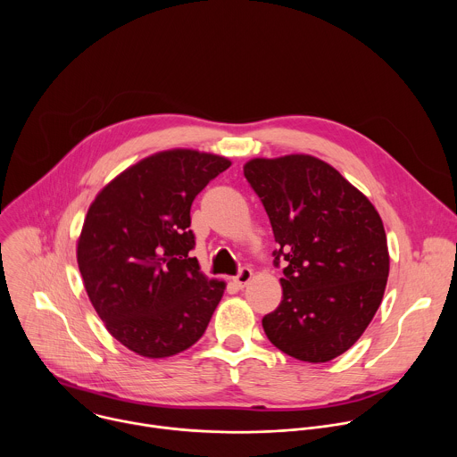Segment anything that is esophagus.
I'll return each instance as SVG.
<instances>
[{
	"label": "esophagus",
	"instance_id": "esophagus-1",
	"mask_svg": "<svg viewBox=\"0 0 457 457\" xmlns=\"http://www.w3.org/2000/svg\"><path fill=\"white\" fill-rule=\"evenodd\" d=\"M251 278H253V271H251L249 268H242V270L238 271V275L235 277V284H237L238 287H245V286L251 282Z\"/></svg>",
	"mask_w": 457,
	"mask_h": 457
}]
</instances>
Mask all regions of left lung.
I'll list each match as a JSON object with an SVG mask.
<instances>
[{"instance_id": "8db88e82", "label": "left lung", "mask_w": 457, "mask_h": 457, "mask_svg": "<svg viewBox=\"0 0 457 457\" xmlns=\"http://www.w3.org/2000/svg\"><path fill=\"white\" fill-rule=\"evenodd\" d=\"M244 175L262 201L286 260L280 305L262 318L270 342L309 363L351 349L374 318L388 277L383 222L365 195L312 155L251 159Z\"/></svg>"}]
</instances>
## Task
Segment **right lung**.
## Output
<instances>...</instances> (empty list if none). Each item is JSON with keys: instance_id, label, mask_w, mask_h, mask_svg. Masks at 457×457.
<instances>
[{"instance_id": "obj_1", "label": "right lung", "mask_w": 457, "mask_h": 457, "mask_svg": "<svg viewBox=\"0 0 457 457\" xmlns=\"http://www.w3.org/2000/svg\"><path fill=\"white\" fill-rule=\"evenodd\" d=\"M231 161L197 150L154 154L108 182L90 204L78 266L108 333L145 358L197 342L226 284L201 273L191 203Z\"/></svg>"}]
</instances>
